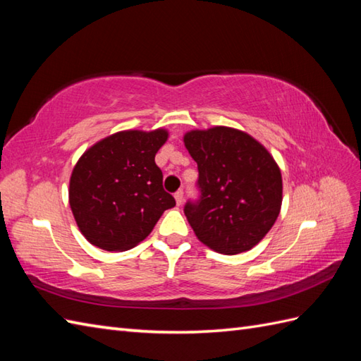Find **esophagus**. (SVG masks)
Here are the masks:
<instances>
[{
  "instance_id": "1",
  "label": "esophagus",
  "mask_w": 361,
  "mask_h": 361,
  "mask_svg": "<svg viewBox=\"0 0 361 361\" xmlns=\"http://www.w3.org/2000/svg\"><path fill=\"white\" fill-rule=\"evenodd\" d=\"M173 197H175V202H176V204H181L183 203V190L180 189V190H176V192L173 194Z\"/></svg>"
}]
</instances>
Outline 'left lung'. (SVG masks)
Returning <instances> with one entry per match:
<instances>
[{
  "label": "left lung",
  "mask_w": 361,
  "mask_h": 361,
  "mask_svg": "<svg viewBox=\"0 0 361 361\" xmlns=\"http://www.w3.org/2000/svg\"><path fill=\"white\" fill-rule=\"evenodd\" d=\"M185 145L198 167L200 198L185 204L198 240L221 255L251 250L279 216V166L255 137L231 127L190 130Z\"/></svg>",
  "instance_id": "1"
}]
</instances>
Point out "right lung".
<instances>
[{"label":"right lung","instance_id":"obj_1","mask_svg":"<svg viewBox=\"0 0 361 361\" xmlns=\"http://www.w3.org/2000/svg\"><path fill=\"white\" fill-rule=\"evenodd\" d=\"M167 130H126L96 142L70 180V206L80 233L97 248L126 251L147 237L175 198L163 188L157 152Z\"/></svg>","mask_w":361,"mask_h":361}]
</instances>
